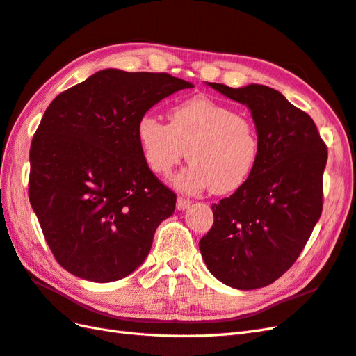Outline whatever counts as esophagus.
<instances>
[{
    "label": "esophagus",
    "instance_id": "esophagus-1",
    "mask_svg": "<svg viewBox=\"0 0 356 356\" xmlns=\"http://www.w3.org/2000/svg\"><path fill=\"white\" fill-rule=\"evenodd\" d=\"M190 207V201L188 199H186V197H178L177 199V208L179 211H183V210H187V208Z\"/></svg>",
    "mask_w": 356,
    "mask_h": 356
}]
</instances>
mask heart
<instances>
[{
  "label": "heart",
  "mask_w": 356,
  "mask_h": 356,
  "mask_svg": "<svg viewBox=\"0 0 356 356\" xmlns=\"http://www.w3.org/2000/svg\"><path fill=\"white\" fill-rule=\"evenodd\" d=\"M169 119L166 124L145 113L137 120V140L152 172L166 177L187 155L192 163L175 179L186 193L210 187L216 195H227L246 183L259 155L257 129L248 118L196 97L173 106Z\"/></svg>",
  "instance_id": "heart-1"
}]
</instances>
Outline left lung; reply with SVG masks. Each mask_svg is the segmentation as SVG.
Listing matches in <instances>:
<instances>
[{"label": "left lung", "instance_id": "obj_1", "mask_svg": "<svg viewBox=\"0 0 356 356\" xmlns=\"http://www.w3.org/2000/svg\"><path fill=\"white\" fill-rule=\"evenodd\" d=\"M208 86L250 110L259 155L246 183L211 205L214 223L199 249L220 282L261 289L293 266L320 219L326 145L314 120L278 90Z\"/></svg>", "mask_w": 356, "mask_h": 356}]
</instances>
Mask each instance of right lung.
Segmentation results:
<instances>
[{
    "label": "right lung",
    "mask_w": 356,
    "mask_h": 356,
    "mask_svg": "<svg viewBox=\"0 0 356 356\" xmlns=\"http://www.w3.org/2000/svg\"><path fill=\"white\" fill-rule=\"evenodd\" d=\"M192 83L169 74L104 69L60 93L30 148L29 196L58 264L111 282L148 257L177 196L145 161L137 120Z\"/></svg>",
    "instance_id": "obj_1"
}]
</instances>
